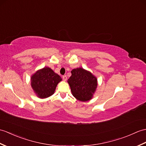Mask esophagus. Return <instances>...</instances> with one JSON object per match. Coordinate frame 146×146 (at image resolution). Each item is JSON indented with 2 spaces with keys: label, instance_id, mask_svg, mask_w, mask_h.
Here are the masks:
<instances>
[{
  "label": "esophagus",
  "instance_id": "34e87169",
  "mask_svg": "<svg viewBox=\"0 0 146 146\" xmlns=\"http://www.w3.org/2000/svg\"><path fill=\"white\" fill-rule=\"evenodd\" d=\"M62 78H63V81H66V80H67V76H66V75H64V76H63V77H62Z\"/></svg>",
  "mask_w": 146,
  "mask_h": 146
}]
</instances>
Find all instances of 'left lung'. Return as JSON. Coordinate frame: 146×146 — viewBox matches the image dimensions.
<instances>
[{"instance_id":"1","label":"left lung","mask_w":146,"mask_h":146,"mask_svg":"<svg viewBox=\"0 0 146 146\" xmlns=\"http://www.w3.org/2000/svg\"><path fill=\"white\" fill-rule=\"evenodd\" d=\"M72 76L68 80L73 96L77 100L86 102L93 98L98 86V79L89 71L83 68L72 70Z\"/></svg>"}]
</instances>
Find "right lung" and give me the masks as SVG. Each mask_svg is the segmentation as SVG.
I'll list each match as a JSON object with an SVG mask.
<instances>
[{
    "label": "right lung",
    "mask_w": 146,
    "mask_h": 146,
    "mask_svg": "<svg viewBox=\"0 0 146 146\" xmlns=\"http://www.w3.org/2000/svg\"><path fill=\"white\" fill-rule=\"evenodd\" d=\"M62 80L60 76L47 66L37 70L30 78L33 92L41 99L48 98L53 94L57 84Z\"/></svg>",
    "instance_id": "add662e5"
}]
</instances>
